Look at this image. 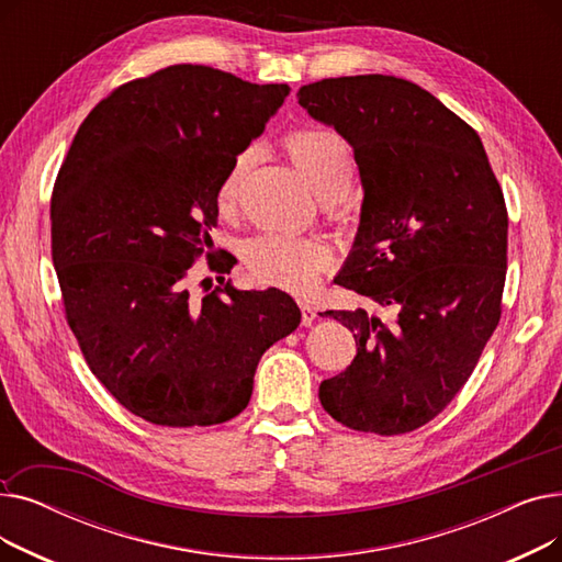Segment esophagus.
<instances>
[{
	"instance_id": "esophagus-1",
	"label": "esophagus",
	"mask_w": 562,
	"mask_h": 562,
	"mask_svg": "<svg viewBox=\"0 0 562 562\" xmlns=\"http://www.w3.org/2000/svg\"><path fill=\"white\" fill-rule=\"evenodd\" d=\"M299 307H301V314H303V326H312V323L316 321V310L312 307L310 301H299Z\"/></svg>"
}]
</instances>
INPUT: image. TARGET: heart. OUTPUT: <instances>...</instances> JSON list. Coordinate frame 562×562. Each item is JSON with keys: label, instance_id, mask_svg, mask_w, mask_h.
<instances>
[{"label": "heart", "instance_id": "b5f03b06", "mask_svg": "<svg viewBox=\"0 0 562 562\" xmlns=\"http://www.w3.org/2000/svg\"><path fill=\"white\" fill-rule=\"evenodd\" d=\"M282 145L293 166L301 170L303 180L318 198L330 200L348 189L352 159L339 134L321 127H303L289 132L282 138ZM248 166L250 150H244L223 172L216 189L221 210L234 206ZM244 261L250 278L259 284H271L286 291H307L333 263V250L318 236L259 234L246 244Z\"/></svg>", "mask_w": 562, "mask_h": 562}]
</instances>
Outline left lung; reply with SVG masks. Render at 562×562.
<instances>
[{
	"label": "left lung",
	"mask_w": 562,
	"mask_h": 562,
	"mask_svg": "<svg viewBox=\"0 0 562 562\" xmlns=\"http://www.w3.org/2000/svg\"><path fill=\"white\" fill-rule=\"evenodd\" d=\"M301 106L356 155L364 202L339 286L394 307L328 310L358 344L321 382L328 415L362 432L401 435L435 419L469 380L498 326L508 266L504 191L474 127L422 86L392 75L321 79Z\"/></svg>",
	"instance_id": "1"
}]
</instances>
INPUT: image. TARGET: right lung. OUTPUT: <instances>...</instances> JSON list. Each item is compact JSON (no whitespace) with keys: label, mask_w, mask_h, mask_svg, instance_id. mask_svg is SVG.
<instances>
[{"label":"right lung","mask_w":562,"mask_h":562,"mask_svg":"<svg viewBox=\"0 0 562 562\" xmlns=\"http://www.w3.org/2000/svg\"><path fill=\"white\" fill-rule=\"evenodd\" d=\"M286 95V83L168 66L100 100L58 168L52 261L68 326L109 394L155 426L234 419L263 350L301 323L289 293L225 282L234 261L210 236L223 172ZM202 254L220 284L193 294Z\"/></svg>","instance_id":"right-lung-1"}]
</instances>
